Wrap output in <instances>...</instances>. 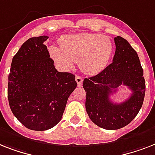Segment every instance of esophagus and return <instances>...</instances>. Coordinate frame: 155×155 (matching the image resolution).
I'll return each mask as SVG.
<instances>
[{
    "label": "esophagus",
    "mask_w": 155,
    "mask_h": 155,
    "mask_svg": "<svg viewBox=\"0 0 155 155\" xmlns=\"http://www.w3.org/2000/svg\"><path fill=\"white\" fill-rule=\"evenodd\" d=\"M75 80H76L77 83H78V86H81V84H82L83 81L82 78L81 76H79V75H76V77H75Z\"/></svg>",
    "instance_id": "1"
}]
</instances>
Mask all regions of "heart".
I'll return each instance as SVG.
<instances>
[{
	"label": "heart",
	"instance_id": "obj_1",
	"mask_svg": "<svg viewBox=\"0 0 155 155\" xmlns=\"http://www.w3.org/2000/svg\"><path fill=\"white\" fill-rule=\"evenodd\" d=\"M61 47L51 46L50 54L54 62L63 69L71 68L78 62L82 71L97 74L108 65L113 51L108 37L91 33L65 35L60 41Z\"/></svg>",
	"mask_w": 155,
	"mask_h": 155
}]
</instances>
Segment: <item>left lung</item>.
<instances>
[{"instance_id": "obj_1", "label": "left lung", "mask_w": 155, "mask_h": 155, "mask_svg": "<svg viewBox=\"0 0 155 155\" xmlns=\"http://www.w3.org/2000/svg\"><path fill=\"white\" fill-rule=\"evenodd\" d=\"M116 52L112 62L94 77L85 78V108L96 125L106 130H116L131 122L143 103L145 79L138 54L130 43L115 37ZM131 89V97L122 103H113L110 95L120 85Z\"/></svg>"}]
</instances>
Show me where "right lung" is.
I'll use <instances>...</instances> for the list:
<instances>
[{
	"mask_svg": "<svg viewBox=\"0 0 155 155\" xmlns=\"http://www.w3.org/2000/svg\"><path fill=\"white\" fill-rule=\"evenodd\" d=\"M47 35L28 39L12 58L8 99L13 115L27 128L46 131L62 119L77 87L75 76L58 72L44 42Z\"/></svg>",
	"mask_w": 155,
	"mask_h": 155,
	"instance_id": "right-lung-1",
	"label": "right lung"
}]
</instances>
